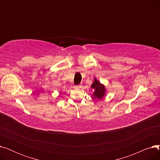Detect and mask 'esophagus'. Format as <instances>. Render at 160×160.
Returning <instances> with one entry per match:
<instances>
[{"instance_id":"34e87169","label":"esophagus","mask_w":160,"mask_h":160,"mask_svg":"<svg viewBox=\"0 0 160 160\" xmlns=\"http://www.w3.org/2000/svg\"><path fill=\"white\" fill-rule=\"evenodd\" d=\"M82 88V84H79L78 86H75V88Z\"/></svg>"}]
</instances>
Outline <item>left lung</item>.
<instances>
[{
    "label": "left lung",
    "mask_w": 160,
    "mask_h": 160,
    "mask_svg": "<svg viewBox=\"0 0 160 160\" xmlns=\"http://www.w3.org/2000/svg\"><path fill=\"white\" fill-rule=\"evenodd\" d=\"M91 88L94 89L93 93L92 94V97L97 99H102L107 93L106 86L100 83L96 78H94V80L92 83Z\"/></svg>",
    "instance_id": "1"
}]
</instances>
